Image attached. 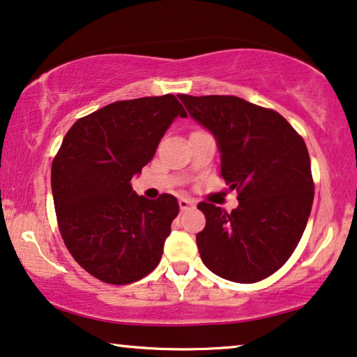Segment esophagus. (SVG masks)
Returning <instances> with one entry per match:
<instances>
[{"label": "esophagus", "instance_id": "34e87169", "mask_svg": "<svg viewBox=\"0 0 357 357\" xmlns=\"http://www.w3.org/2000/svg\"><path fill=\"white\" fill-rule=\"evenodd\" d=\"M178 206H180V209H182V211H187V209L191 208V206H193V201L188 199V198H180Z\"/></svg>", "mask_w": 357, "mask_h": 357}]
</instances>
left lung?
I'll return each mask as SVG.
<instances>
[{"mask_svg": "<svg viewBox=\"0 0 357 357\" xmlns=\"http://www.w3.org/2000/svg\"><path fill=\"white\" fill-rule=\"evenodd\" d=\"M178 98L214 135L220 175L238 191L231 213L198 204L206 215L196 235L201 259L225 280L259 282L285 264L306 229L314 201L306 143L278 112L238 96Z\"/></svg>", "mask_w": 357, "mask_h": 357, "instance_id": "1", "label": "left lung"}]
</instances>
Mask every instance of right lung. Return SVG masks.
<instances>
[{"instance_id": "right-lung-1", "label": "right lung", "mask_w": 357, "mask_h": 357, "mask_svg": "<svg viewBox=\"0 0 357 357\" xmlns=\"http://www.w3.org/2000/svg\"><path fill=\"white\" fill-rule=\"evenodd\" d=\"M177 117L187 112L174 95L116 101L79 119L56 154L51 188L61 236L101 282L133 283L161 261L177 198L138 196L130 180Z\"/></svg>"}]
</instances>
